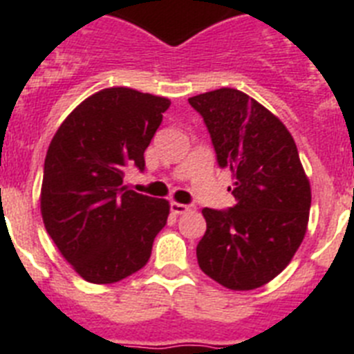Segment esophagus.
I'll list each match as a JSON object with an SVG mask.
<instances>
[{
    "label": "esophagus",
    "mask_w": 354,
    "mask_h": 354,
    "mask_svg": "<svg viewBox=\"0 0 354 354\" xmlns=\"http://www.w3.org/2000/svg\"><path fill=\"white\" fill-rule=\"evenodd\" d=\"M170 209L174 214H184V212L192 211L193 205H186V204H179V202H171Z\"/></svg>",
    "instance_id": "1"
}]
</instances>
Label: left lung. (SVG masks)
<instances>
[{"instance_id":"1","label":"left lung","mask_w":354,"mask_h":354,"mask_svg":"<svg viewBox=\"0 0 354 354\" xmlns=\"http://www.w3.org/2000/svg\"><path fill=\"white\" fill-rule=\"evenodd\" d=\"M204 117L218 165L232 171L236 205L205 207L196 246L200 270L232 290H252L282 273L306 234L310 180L294 138L268 108L236 88L189 97Z\"/></svg>"}]
</instances>
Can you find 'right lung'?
<instances>
[{"instance_id": "1", "label": "right lung", "mask_w": 354, "mask_h": 354, "mask_svg": "<svg viewBox=\"0 0 354 354\" xmlns=\"http://www.w3.org/2000/svg\"><path fill=\"white\" fill-rule=\"evenodd\" d=\"M170 99L113 86L86 97L49 143L40 189L46 230L65 261L92 283H115L149 262L170 214L165 198L124 186Z\"/></svg>"}]
</instances>
